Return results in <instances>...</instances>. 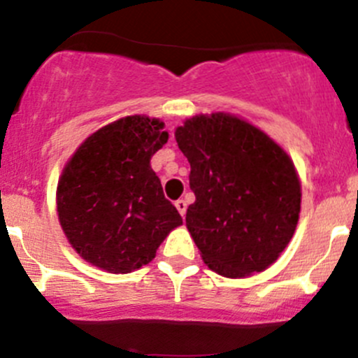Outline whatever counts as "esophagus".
<instances>
[{
  "label": "esophagus",
  "instance_id": "1",
  "mask_svg": "<svg viewBox=\"0 0 358 358\" xmlns=\"http://www.w3.org/2000/svg\"><path fill=\"white\" fill-rule=\"evenodd\" d=\"M175 206H176V209H178V213L182 216H185V213H187V202L183 201V199H178L175 202Z\"/></svg>",
  "mask_w": 358,
  "mask_h": 358
}]
</instances>
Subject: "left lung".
<instances>
[{"mask_svg": "<svg viewBox=\"0 0 358 358\" xmlns=\"http://www.w3.org/2000/svg\"><path fill=\"white\" fill-rule=\"evenodd\" d=\"M175 138L196 194L187 229L206 265L230 279L272 265L299 218L301 187L289 156L258 128L222 112L187 119Z\"/></svg>", "mask_w": 358, "mask_h": 358, "instance_id": "1", "label": "left lung"}]
</instances>
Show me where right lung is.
Listing matches in <instances>:
<instances>
[{
    "label": "right lung",
    "mask_w": 358,
    "mask_h": 358,
    "mask_svg": "<svg viewBox=\"0 0 358 358\" xmlns=\"http://www.w3.org/2000/svg\"><path fill=\"white\" fill-rule=\"evenodd\" d=\"M162 122L129 115L93 133L67 162L57 211L79 256L112 273L152 262L182 216L164 197L150 157L168 142Z\"/></svg>",
    "instance_id": "add662e5"
}]
</instances>
